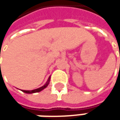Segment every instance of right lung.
Listing matches in <instances>:
<instances>
[{
    "label": "right lung",
    "mask_w": 120,
    "mask_h": 120,
    "mask_svg": "<svg viewBox=\"0 0 120 120\" xmlns=\"http://www.w3.org/2000/svg\"><path fill=\"white\" fill-rule=\"evenodd\" d=\"M49 82H50V76H49V78H48V80H47V82L42 86H41V87H40V88H38V89H34V90H31V91H25V90H22V91L24 93H38V92H40L41 91H42L43 89H45L48 85H49Z\"/></svg>",
    "instance_id": "1"
}]
</instances>
